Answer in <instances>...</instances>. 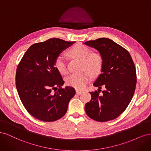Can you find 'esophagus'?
<instances>
[{
    "label": "esophagus",
    "mask_w": 151,
    "mask_h": 151,
    "mask_svg": "<svg viewBox=\"0 0 151 151\" xmlns=\"http://www.w3.org/2000/svg\"><path fill=\"white\" fill-rule=\"evenodd\" d=\"M82 92H83V91H81V90H76V93L77 95H80V94H81Z\"/></svg>",
    "instance_id": "34e87169"
}]
</instances>
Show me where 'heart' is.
<instances>
[{"mask_svg": "<svg viewBox=\"0 0 151 151\" xmlns=\"http://www.w3.org/2000/svg\"><path fill=\"white\" fill-rule=\"evenodd\" d=\"M69 53L72 56L83 61L85 68L90 71L92 74L96 75L100 71L103 65L102 58L98 53H91L88 47L82 44H77L69 50ZM55 66L61 74L68 73L66 58L63 55H60L56 57ZM91 79V74L85 71L82 73H73L66 78V81L68 85L77 90H83Z\"/></svg>", "mask_w": 151, "mask_h": 151, "instance_id": "heart-1", "label": "heart"}]
</instances>
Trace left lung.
Returning a JSON list of instances; mask_svg holds the SVG:
<instances>
[{
  "instance_id": "left-lung-1",
  "label": "left lung",
  "mask_w": 151,
  "mask_h": 151,
  "mask_svg": "<svg viewBox=\"0 0 151 151\" xmlns=\"http://www.w3.org/2000/svg\"><path fill=\"white\" fill-rule=\"evenodd\" d=\"M84 44L100 52L103 60L101 73L93 85L105 88L101 94L99 89L90 92L91 99L85 104V111L96 121L114 120L127 109L134 94L137 76L132 57L127 50L108 38Z\"/></svg>"
}]
</instances>
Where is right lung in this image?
Listing matches in <instances>:
<instances>
[{"instance_id":"obj_1","label":"right lung","mask_w":151,"mask_h":151,"mask_svg":"<svg viewBox=\"0 0 151 151\" xmlns=\"http://www.w3.org/2000/svg\"><path fill=\"white\" fill-rule=\"evenodd\" d=\"M75 42L52 38L31 46L18 65L16 84L27 111L43 122H53L64 116L70 100L76 93L66 86L55 66L60 53Z\"/></svg>"}]
</instances>
